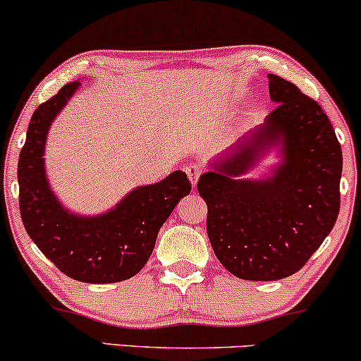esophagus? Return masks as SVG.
I'll list each match as a JSON object with an SVG mask.
<instances>
[{
  "instance_id": "1",
  "label": "esophagus",
  "mask_w": 361,
  "mask_h": 361,
  "mask_svg": "<svg viewBox=\"0 0 361 361\" xmlns=\"http://www.w3.org/2000/svg\"><path fill=\"white\" fill-rule=\"evenodd\" d=\"M185 171H186V175H188L190 181H192V185L195 186L197 185L198 178H200L202 173H204V166H202L200 163H190L185 166Z\"/></svg>"
}]
</instances>
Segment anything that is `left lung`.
I'll return each mask as SVG.
<instances>
[{"mask_svg": "<svg viewBox=\"0 0 361 361\" xmlns=\"http://www.w3.org/2000/svg\"><path fill=\"white\" fill-rule=\"evenodd\" d=\"M279 103L198 180L207 234L222 267L252 281L287 279L307 263L336 224L343 154L321 105L293 82L268 74ZM273 142L284 163L263 182L235 180Z\"/></svg>", "mask_w": 361, "mask_h": 361, "instance_id": "left-lung-1", "label": "left lung"}]
</instances>
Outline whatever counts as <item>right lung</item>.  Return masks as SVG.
Here are the masks:
<instances>
[{"mask_svg": "<svg viewBox=\"0 0 361 361\" xmlns=\"http://www.w3.org/2000/svg\"><path fill=\"white\" fill-rule=\"evenodd\" d=\"M80 85H64L32 115L18 159L20 215L32 241L64 275L85 283H115L142 270L161 226L192 183L183 171H175L159 183L132 190L103 215L81 217L64 210L49 188L42 156L52 120Z\"/></svg>", "mask_w": 361, "mask_h": 361, "instance_id": "1", "label": "right lung"}]
</instances>
